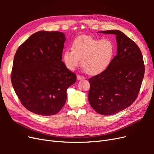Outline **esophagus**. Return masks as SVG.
<instances>
[{
	"mask_svg": "<svg viewBox=\"0 0 154 154\" xmlns=\"http://www.w3.org/2000/svg\"><path fill=\"white\" fill-rule=\"evenodd\" d=\"M77 79L78 80H84L85 79V77L83 76L82 75H80V74H78L77 75Z\"/></svg>",
	"mask_w": 154,
	"mask_h": 154,
	"instance_id": "obj_1",
	"label": "esophagus"
}]
</instances>
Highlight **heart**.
<instances>
[{"label": "heart", "instance_id": "heart-1", "mask_svg": "<svg viewBox=\"0 0 154 154\" xmlns=\"http://www.w3.org/2000/svg\"><path fill=\"white\" fill-rule=\"evenodd\" d=\"M115 46L110 39H97L92 36L82 35L74 39L71 51L63 53V60L66 66L74 71L80 64L91 75L105 71L112 60Z\"/></svg>", "mask_w": 154, "mask_h": 154}]
</instances>
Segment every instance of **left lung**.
<instances>
[{
  "label": "left lung",
  "instance_id": "obj_1",
  "mask_svg": "<svg viewBox=\"0 0 154 154\" xmlns=\"http://www.w3.org/2000/svg\"><path fill=\"white\" fill-rule=\"evenodd\" d=\"M116 35L118 53L105 71L88 79V99L92 109L101 115H112L136 100L144 75V64L137 45L118 30L100 31Z\"/></svg>",
  "mask_w": 154,
  "mask_h": 154
}]
</instances>
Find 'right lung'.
<instances>
[{"label": "right lung", "instance_id": "add662e5", "mask_svg": "<svg viewBox=\"0 0 154 154\" xmlns=\"http://www.w3.org/2000/svg\"><path fill=\"white\" fill-rule=\"evenodd\" d=\"M66 41L59 31H40L31 35L16 51L11 80L22 105L35 114L52 116L62 109L75 73L62 61Z\"/></svg>", "mask_w": 154, "mask_h": 154}]
</instances>
